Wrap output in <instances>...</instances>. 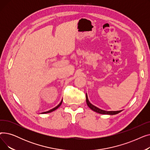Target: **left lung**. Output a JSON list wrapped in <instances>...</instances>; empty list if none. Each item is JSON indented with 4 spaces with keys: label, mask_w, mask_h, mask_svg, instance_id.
Masks as SVG:
<instances>
[{
    "label": "left lung",
    "mask_w": 150,
    "mask_h": 150,
    "mask_svg": "<svg viewBox=\"0 0 150 150\" xmlns=\"http://www.w3.org/2000/svg\"><path fill=\"white\" fill-rule=\"evenodd\" d=\"M86 103H87V105L89 107V108L91 109L92 111H95L97 113H99V114H101L115 115V114H119V112L122 111V110H120V111H105V110H102V109L96 107V106L93 105L92 103H90V101L88 100L87 93H86Z\"/></svg>",
    "instance_id": "8db88e82"
}]
</instances>
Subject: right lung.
<instances>
[{"label": "right lung", "mask_w": 150, "mask_h": 150, "mask_svg": "<svg viewBox=\"0 0 150 150\" xmlns=\"http://www.w3.org/2000/svg\"><path fill=\"white\" fill-rule=\"evenodd\" d=\"M62 100L61 101V102L60 103L56 106V107H54V108H53V109H50V110H49V111H45V112H41V114H47V113H50V112H53V111H55V110H56L57 109H58L60 106H61V105L62 104Z\"/></svg>", "instance_id": "right-lung-1"}]
</instances>
